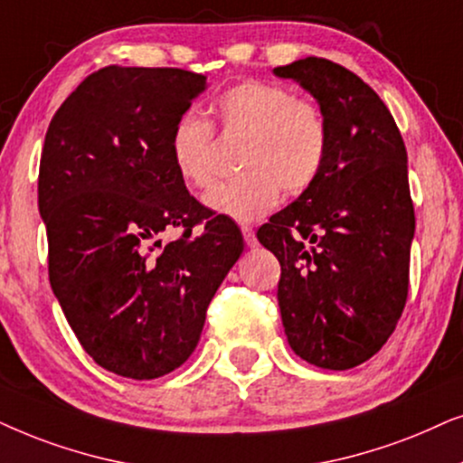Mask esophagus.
<instances>
[{
	"label": "esophagus",
	"instance_id": "obj_1",
	"mask_svg": "<svg viewBox=\"0 0 463 463\" xmlns=\"http://www.w3.org/2000/svg\"><path fill=\"white\" fill-rule=\"evenodd\" d=\"M241 232H243L245 245H248V248H256V245H258V239H256L254 228H250V226H241Z\"/></svg>",
	"mask_w": 463,
	"mask_h": 463
}]
</instances>
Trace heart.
Masks as SVG:
<instances>
[{"label":"heart","mask_w":463,"mask_h":463,"mask_svg":"<svg viewBox=\"0 0 463 463\" xmlns=\"http://www.w3.org/2000/svg\"><path fill=\"white\" fill-rule=\"evenodd\" d=\"M226 133L245 135L235 180L205 194V205L237 222H254L279 203L281 188L303 193L317 180L328 154V122L316 103L294 99L283 86L235 84L215 101ZM169 158L182 182L207 188L213 182L212 127L194 112L182 114L169 135Z\"/></svg>","instance_id":"obj_1"}]
</instances>
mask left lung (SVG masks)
<instances>
[{"mask_svg":"<svg viewBox=\"0 0 463 463\" xmlns=\"http://www.w3.org/2000/svg\"><path fill=\"white\" fill-rule=\"evenodd\" d=\"M273 73L316 99L330 139L317 180L260 226L258 241L281 264L289 347L313 366L347 371L383 347L406 305L415 237L406 147L354 71L307 57Z\"/></svg>","mask_w":463,"mask_h":463,"instance_id":"left-lung-1","label":"left lung"}]
</instances>
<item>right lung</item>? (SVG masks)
<instances>
[{"instance_id": "add662e5", "label": "right lung", "mask_w": 463, "mask_h": 463, "mask_svg": "<svg viewBox=\"0 0 463 463\" xmlns=\"http://www.w3.org/2000/svg\"><path fill=\"white\" fill-rule=\"evenodd\" d=\"M207 89L201 73L109 65L52 116L38 205L48 275L86 354L127 379L180 368L243 251L235 222L190 196L169 135ZM180 227L167 244L162 235Z\"/></svg>"}]
</instances>
